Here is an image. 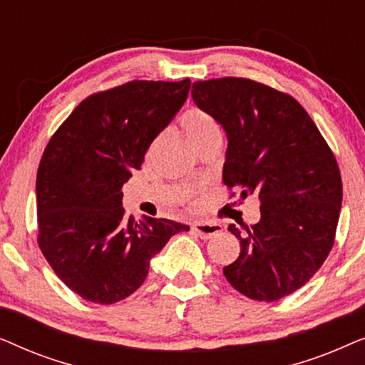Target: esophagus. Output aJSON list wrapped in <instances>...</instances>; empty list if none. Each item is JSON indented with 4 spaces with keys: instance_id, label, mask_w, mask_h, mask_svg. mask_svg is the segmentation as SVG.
<instances>
[{
    "instance_id": "esophagus-1",
    "label": "esophagus",
    "mask_w": 365,
    "mask_h": 365,
    "mask_svg": "<svg viewBox=\"0 0 365 365\" xmlns=\"http://www.w3.org/2000/svg\"><path fill=\"white\" fill-rule=\"evenodd\" d=\"M192 231L197 234L201 239H211L212 236H216L222 231L221 224L216 222H194L192 224Z\"/></svg>"
}]
</instances>
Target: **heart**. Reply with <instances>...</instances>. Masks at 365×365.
Returning a JSON list of instances; mask_svg holds the SVG:
<instances>
[{"label":"heart","mask_w":365,"mask_h":365,"mask_svg":"<svg viewBox=\"0 0 365 365\" xmlns=\"http://www.w3.org/2000/svg\"><path fill=\"white\" fill-rule=\"evenodd\" d=\"M181 126L194 148H199L202 143L209 141V139L221 136L214 118L206 111H201V109H191V111L184 114L181 119Z\"/></svg>","instance_id":"heart-1"}]
</instances>
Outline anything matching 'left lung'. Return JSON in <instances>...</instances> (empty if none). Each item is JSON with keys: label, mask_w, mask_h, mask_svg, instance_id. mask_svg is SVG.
<instances>
[{"label": "left lung", "mask_w": 365, "mask_h": 365, "mask_svg": "<svg viewBox=\"0 0 365 365\" xmlns=\"http://www.w3.org/2000/svg\"><path fill=\"white\" fill-rule=\"evenodd\" d=\"M192 101L227 138L222 181L261 199L254 226L229 224L241 252L222 269L256 301H279L302 287L331 252L342 206L336 158L296 99L261 83L221 78L192 84Z\"/></svg>", "instance_id": "1"}]
</instances>
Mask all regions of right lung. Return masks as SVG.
<instances>
[{
  "label": "right lung",
  "instance_id": "1",
  "mask_svg": "<svg viewBox=\"0 0 365 365\" xmlns=\"http://www.w3.org/2000/svg\"><path fill=\"white\" fill-rule=\"evenodd\" d=\"M191 81H131L89 96L48 143L38 168L39 247L56 276L94 304L131 296L149 262L189 226L124 214L123 184L186 103Z\"/></svg>",
  "mask_w": 365,
  "mask_h": 365
}]
</instances>
